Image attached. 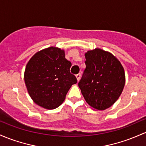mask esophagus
Returning a JSON list of instances; mask_svg holds the SVG:
<instances>
[{
	"instance_id": "esophagus-1",
	"label": "esophagus",
	"mask_w": 146,
	"mask_h": 146,
	"mask_svg": "<svg viewBox=\"0 0 146 146\" xmlns=\"http://www.w3.org/2000/svg\"><path fill=\"white\" fill-rule=\"evenodd\" d=\"M80 77H81L80 73H78V74L76 75V78H77V80H78V82H79L80 80Z\"/></svg>"
}]
</instances>
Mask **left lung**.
Masks as SVG:
<instances>
[{
    "label": "left lung",
    "instance_id": "1",
    "mask_svg": "<svg viewBox=\"0 0 146 146\" xmlns=\"http://www.w3.org/2000/svg\"><path fill=\"white\" fill-rule=\"evenodd\" d=\"M86 68L78 83L86 102L97 110L111 107L125 82L121 62L110 52L96 48L85 53Z\"/></svg>",
    "mask_w": 146,
    "mask_h": 146
}]
</instances>
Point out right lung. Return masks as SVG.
I'll return each mask as SVG.
<instances>
[{"instance_id": "add662e5", "label": "right lung", "mask_w": 146, "mask_h": 146, "mask_svg": "<svg viewBox=\"0 0 146 146\" xmlns=\"http://www.w3.org/2000/svg\"><path fill=\"white\" fill-rule=\"evenodd\" d=\"M71 63L64 51L50 47L36 52L26 65L25 85L35 103L47 110L58 107L73 84L78 82L70 73Z\"/></svg>"}]
</instances>
